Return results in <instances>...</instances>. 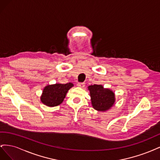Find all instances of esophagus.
Wrapping results in <instances>:
<instances>
[{"mask_svg": "<svg viewBox=\"0 0 160 160\" xmlns=\"http://www.w3.org/2000/svg\"><path fill=\"white\" fill-rule=\"evenodd\" d=\"M77 87H79V88H84L85 83H78L77 84Z\"/></svg>", "mask_w": 160, "mask_h": 160, "instance_id": "obj_1", "label": "esophagus"}]
</instances>
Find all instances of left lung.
Segmentation results:
<instances>
[{
    "label": "left lung",
    "mask_w": 160,
    "mask_h": 160,
    "mask_svg": "<svg viewBox=\"0 0 160 160\" xmlns=\"http://www.w3.org/2000/svg\"><path fill=\"white\" fill-rule=\"evenodd\" d=\"M91 98V103L95 109L104 111L110 109L115 102V94L112 91L104 89L101 85L88 87Z\"/></svg>",
    "instance_id": "8db88e82"
}]
</instances>
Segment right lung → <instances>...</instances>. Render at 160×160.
<instances>
[{
    "instance_id": "right-lung-1",
    "label": "right lung",
    "mask_w": 160,
    "mask_h": 160,
    "mask_svg": "<svg viewBox=\"0 0 160 160\" xmlns=\"http://www.w3.org/2000/svg\"><path fill=\"white\" fill-rule=\"evenodd\" d=\"M73 86L71 83L66 84L56 83L47 85L43 89L41 100L43 104L49 107H55L64 100L67 91Z\"/></svg>"
}]
</instances>
